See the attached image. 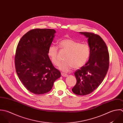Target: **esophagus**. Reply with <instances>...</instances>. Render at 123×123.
I'll return each instance as SVG.
<instances>
[{
    "label": "esophagus",
    "mask_w": 123,
    "mask_h": 123,
    "mask_svg": "<svg viewBox=\"0 0 123 123\" xmlns=\"http://www.w3.org/2000/svg\"><path fill=\"white\" fill-rule=\"evenodd\" d=\"M61 74H62V76H63V77H67V76H68V75L67 74H64V73H62Z\"/></svg>",
    "instance_id": "34e87169"
}]
</instances>
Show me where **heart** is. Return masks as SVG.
Segmentation results:
<instances>
[{
  "mask_svg": "<svg viewBox=\"0 0 123 123\" xmlns=\"http://www.w3.org/2000/svg\"><path fill=\"white\" fill-rule=\"evenodd\" d=\"M61 47L67 52L63 62L61 63L59 68L66 73L73 68L78 69L81 68L87 62L90 55V48L86 43H81L71 38L65 39L60 42ZM58 47L51 45L48 50V55L54 65H58L60 59L58 55Z\"/></svg>",
  "mask_w": 123,
  "mask_h": 123,
  "instance_id": "obj_1",
  "label": "heart"
}]
</instances>
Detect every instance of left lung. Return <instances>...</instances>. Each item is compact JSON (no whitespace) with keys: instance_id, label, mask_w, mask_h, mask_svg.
<instances>
[{"instance_id":"8db88e82","label":"left lung","mask_w":123,"mask_h":123,"mask_svg":"<svg viewBox=\"0 0 123 123\" xmlns=\"http://www.w3.org/2000/svg\"><path fill=\"white\" fill-rule=\"evenodd\" d=\"M88 38L90 55L88 62L74 73L77 82L74 93L85 95L93 92L103 81L109 66V54L102 38L92 32H80Z\"/></svg>"}]
</instances>
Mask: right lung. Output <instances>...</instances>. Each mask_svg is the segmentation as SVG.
<instances>
[{
  "label": "right lung",
  "instance_id": "add662e5",
  "mask_svg": "<svg viewBox=\"0 0 123 123\" xmlns=\"http://www.w3.org/2000/svg\"><path fill=\"white\" fill-rule=\"evenodd\" d=\"M55 33L53 29L31 30L22 37L16 49L17 74L25 87L36 94L50 91L61 75L48 55Z\"/></svg>",
  "mask_w": 123,
  "mask_h": 123
}]
</instances>
